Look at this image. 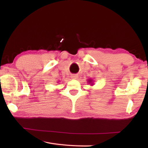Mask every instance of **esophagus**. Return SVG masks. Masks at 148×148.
<instances>
[{
    "instance_id": "esophagus-1",
    "label": "esophagus",
    "mask_w": 148,
    "mask_h": 148,
    "mask_svg": "<svg viewBox=\"0 0 148 148\" xmlns=\"http://www.w3.org/2000/svg\"><path fill=\"white\" fill-rule=\"evenodd\" d=\"M71 77L72 79H77L78 78V76H77V74H72Z\"/></svg>"
}]
</instances>
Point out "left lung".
I'll return each instance as SVG.
<instances>
[{
  "mask_svg": "<svg viewBox=\"0 0 148 148\" xmlns=\"http://www.w3.org/2000/svg\"><path fill=\"white\" fill-rule=\"evenodd\" d=\"M87 82H88V83L89 84H91V86H92L93 85V81H92V79H87Z\"/></svg>",
  "mask_w": 148,
  "mask_h": 148,
  "instance_id": "obj_1",
  "label": "left lung"
}]
</instances>
